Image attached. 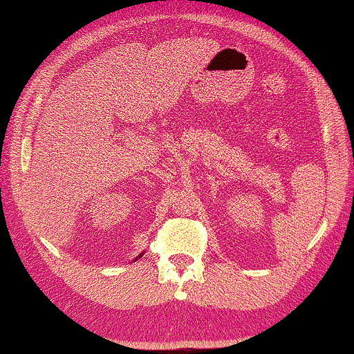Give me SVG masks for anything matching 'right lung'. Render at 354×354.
<instances>
[{"instance_id":"obj_1","label":"right lung","mask_w":354,"mask_h":354,"mask_svg":"<svg viewBox=\"0 0 354 354\" xmlns=\"http://www.w3.org/2000/svg\"><path fill=\"white\" fill-rule=\"evenodd\" d=\"M142 256H143V252H142V254H138V257H142ZM138 257H136V259H134V260H137V259H138Z\"/></svg>"}]
</instances>
